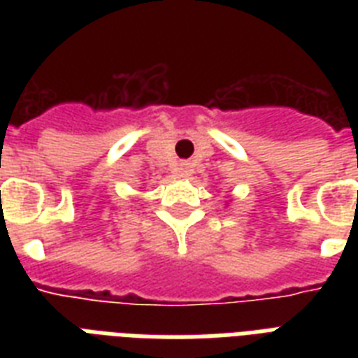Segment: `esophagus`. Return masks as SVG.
I'll use <instances>...</instances> for the list:
<instances>
[{"label":"esophagus","mask_w":358,"mask_h":358,"mask_svg":"<svg viewBox=\"0 0 358 358\" xmlns=\"http://www.w3.org/2000/svg\"><path fill=\"white\" fill-rule=\"evenodd\" d=\"M178 173L180 176H187V174L191 173V165L189 163H180V167H178Z\"/></svg>","instance_id":"esophagus-1"}]
</instances>
